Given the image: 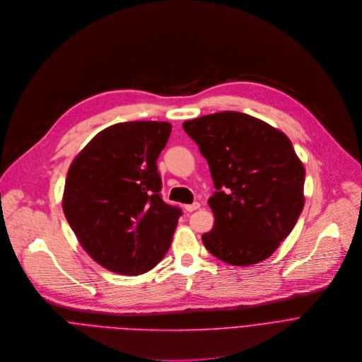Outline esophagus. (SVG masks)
Segmentation results:
<instances>
[{"instance_id":"esophagus-1","label":"esophagus","mask_w":362,"mask_h":362,"mask_svg":"<svg viewBox=\"0 0 362 362\" xmlns=\"http://www.w3.org/2000/svg\"><path fill=\"white\" fill-rule=\"evenodd\" d=\"M201 205H199V202H194V204H188V205H185L184 208H185V211H188V212H192V211H195V209H198Z\"/></svg>"}]
</instances>
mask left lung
Masks as SVG:
<instances>
[{"label":"left lung","instance_id":"8db88e82","mask_svg":"<svg viewBox=\"0 0 362 362\" xmlns=\"http://www.w3.org/2000/svg\"><path fill=\"white\" fill-rule=\"evenodd\" d=\"M208 161L214 227L202 235L218 259L247 267L279 247L304 208L305 170L293 144L269 124L237 111L182 124Z\"/></svg>","mask_w":362,"mask_h":362}]
</instances>
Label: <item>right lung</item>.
<instances>
[{
  "instance_id": "obj_1",
  "label": "right lung",
  "mask_w": 362,
  "mask_h": 362,
  "mask_svg": "<svg viewBox=\"0 0 362 362\" xmlns=\"http://www.w3.org/2000/svg\"><path fill=\"white\" fill-rule=\"evenodd\" d=\"M171 128L164 121L114 124L69 165L65 218L87 254L112 272H147L171 245L182 212L163 201L157 171Z\"/></svg>"
}]
</instances>
